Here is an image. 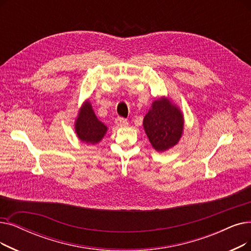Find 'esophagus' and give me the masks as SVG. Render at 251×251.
<instances>
[{
  "label": "esophagus",
  "mask_w": 251,
  "mask_h": 251,
  "mask_svg": "<svg viewBox=\"0 0 251 251\" xmlns=\"http://www.w3.org/2000/svg\"><path fill=\"white\" fill-rule=\"evenodd\" d=\"M115 123L118 127H125L128 125V121L127 119L125 118H122V117H118L116 120H115Z\"/></svg>",
  "instance_id": "1"
}]
</instances>
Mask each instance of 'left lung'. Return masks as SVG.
<instances>
[{"label": "left lung", "instance_id": "8db88e82", "mask_svg": "<svg viewBox=\"0 0 251 251\" xmlns=\"http://www.w3.org/2000/svg\"><path fill=\"white\" fill-rule=\"evenodd\" d=\"M145 131L151 146L164 151L177 144L183 129V118L178 108L166 99L152 102L144 119Z\"/></svg>", "mask_w": 251, "mask_h": 251}]
</instances>
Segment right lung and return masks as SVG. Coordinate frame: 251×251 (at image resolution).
Instances as JSON below:
<instances>
[{"label":"right lung","mask_w":251,"mask_h":251,"mask_svg":"<svg viewBox=\"0 0 251 251\" xmlns=\"http://www.w3.org/2000/svg\"><path fill=\"white\" fill-rule=\"evenodd\" d=\"M75 128L79 138L87 144L99 143L107 130L106 126L96 118L88 101L81 108Z\"/></svg>","instance_id":"right-lung-1"}]
</instances>
